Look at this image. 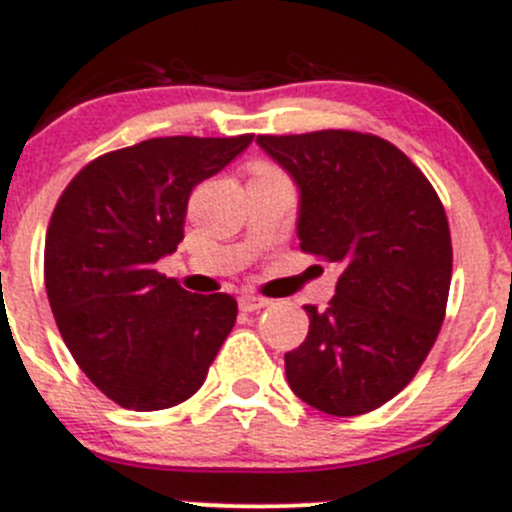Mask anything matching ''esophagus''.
Here are the masks:
<instances>
[{
  "instance_id": "esophagus-1",
  "label": "esophagus",
  "mask_w": 512,
  "mask_h": 512,
  "mask_svg": "<svg viewBox=\"0 0 512 512\" xmlns=\"http://www.w3.org/2000/svg\"><path fill=\"white\" fill-rule=\"evenodd\" d=\"M263 306H268L266 298L254 296V293H244V296H239V308H241V311L251 313V311H258V308H263Z\"/></svg>"
}]
</instances>
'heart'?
<instances>
[{
	"label": "heart",
	"instance_id": "b5f03b06",
	"mask_svg": "<svg viewBox=\"0 0 512 512\" xmlns=\"http://www.w3.org/2000/svg\"><path fill=\"white\" fill-rule=\"evenodd\" d=\"M258 171H268V169H258Z\"/></svg>",
	"mask_w": 512,
	"mask_h": 512
}]
</instances>
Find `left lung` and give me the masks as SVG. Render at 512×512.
<instances>
[{
	"label": "left lung",
	"instance_id": "obj_1",
	"mask_svg": "<svg viewBox=\"0 0 512 512\" xmlns=\"http://www.w3.org/2000/svg\"><path fill=\"white\" fill-rule=\"evenodd\" d=\"M296 181L301 251L336 263V296L286 353L291 391L328 416H361L403 391L438 338L453 249L445 209L391 141L326 129L256 136Z\"/></svg>",
	"mask_w": 512,
	"mask_h": 512
}]
</instances>
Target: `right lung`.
I'll use <instances>...</instances> for the list:
<instances>
[{
  "instance_id": "right-lung-1",
  "label": "right lung",
  "mask_w": 512,
  "mask_h": 512,
  "mask_svg": "<svg viewBox=\"0 0 512 512\" xmlns=\"http://www.w3.org/2000/svg\"><path fill=\"white\" fill-rule=\"evenodd\" d=\"M254 141L164 136L86 164L59 196L44 244L49 306L74 361L129 411L184 403L236 323L229 293L199 296L156 271L184 239L196 184Z\"/></svg>"
}]
</instances>
